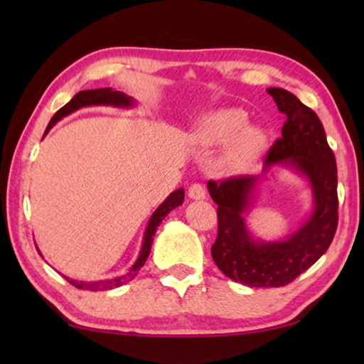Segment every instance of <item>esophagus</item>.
Segmentation results:
<instances>
[{
    "label": "esophagus",
    "mask_w": 364,
    "mask_h": 364,
    "mask_svg": "<svg viewBox=\"0 0 364 364\" xmlns=\"http://www.w3.org/2000/svg\"><path fill=\"white\" fill-rule=\"evenodd\" d=\"M188 196H189V199H194V200L205 199V197H207V191H205V188H204V184H200V183L191 184L189 191H188Z\"/></svg>",
    "instance_id": "obj_1"
}]
</instances>
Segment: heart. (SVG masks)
Wrapping results in <instances>:
<instances>
[{"label": "heart", "instance_id": "heart-1", "mask_svg": "<svg viewBox=\"0 0 364 364\" xmlns=\"http://www.w3.org/2000/svg\"><path fill=\"white\" fill-rule=\"evenodd\" d=\"M196 143L213 147L226 143L225 160L232 168H242L254 160L264 144V134L247 125V114L242 109H218L207 115L194 132Z\"/></svg>", "mask_w": 364, "mask_h": 364}]
</instances>
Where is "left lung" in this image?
I'll use <instances>...</instances> for the list:
<instances>
[{
  "label": "left lung",
  "mask_w": 364,
  "mask_h": 364,
  "mask_svg": "<svg viewBox=\"0 0 364 364\" xmlns=\"http://www.w3.org/2000/svg\"><path fill=\"white\" fill-rule=\"evenodd\" d=\"M267 91L286 115V122L282 136L274 141L264 159L263 175L274 165L294 168L310 183L315 208L299 231L284 241H260L250 236L242 217L260 175L208 181V193L218 204L213 262L228 278L249 287L287 286L329 249L338 223L337 165L321 120L289 91Z\"/></svg>",
  "instance_id": "1"
}]
</instances>
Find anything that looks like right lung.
<instances>
[{"mask_svg": "<svg viewBox=\"0 0 364 364\" xmlns=\"http://www.w3.org/2000/svg\"><path fill=\"white\" fill-rule=\"evenodd\" d=\"M134 104V100L130 96H127L122 91H115L112 88H97V90H86V91H80L72 100L65 104L64 107H60L51 122L48 123L45 134L51 130L53 125H56V122H59L63 117L69 115L72 112H75L80 107H86V106H115V107H132ZM184 200V189H176L175 193H171L167 199L164 200V204H160L157 207V210L152 213V217L147 223L146 232H144V241H143V247H141L138 260L134 262L133 267L130 268L127 274L119 276V278L114 279H104V281H95V282H83V281H73L70 278H64L70 282L72 286H75L78 289H88V291H109V289L119 287L125 282L132 281L134 276L138 274V271L144 267V263L149 257V252L152 247V241H154V232L157 231V226L162 223V220L167 217V215L176 208L178 205H181Z\"/></svg>", "mask_w": 364, "mask_h": 364, "instance_id": "obj_1", "label": "right lung"}]
</instances>
